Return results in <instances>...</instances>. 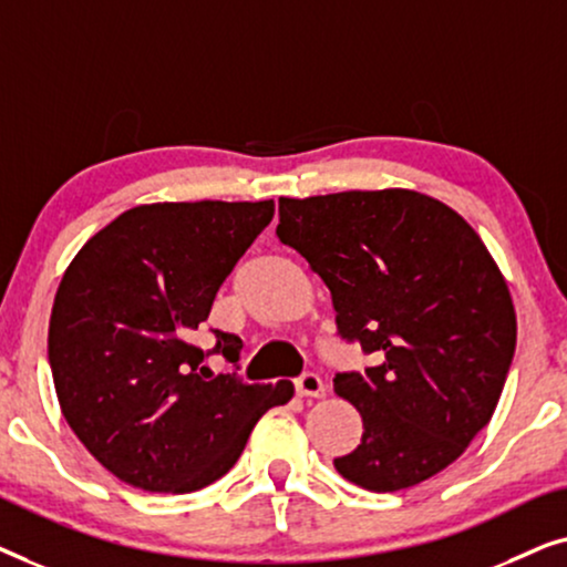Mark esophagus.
I'll use <instances>...</instances> for the list:
<instances>
[{"mask_svg": "<svg viewBox=\"0 0 567 567\" xmlns=\"http://www.w3.org/2000/svg\"><path fill=\"white\" fill-rule=\"evenodd\" d=\"M293 386H297V394H301V398H322L324 394L322 379L317 377L315 371H305V374L293 382Z\"/></svg>", "mask_w": 567, "mask_h": 567, "instance_id": "34e87169", "label": "esophagus"}]
</instances>
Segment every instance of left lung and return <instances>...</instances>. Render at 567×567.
<instances>
[{
    "instance_id": "left-lung-1",
    "label": "left lung",
    "mask_w": 567,
    "mask_h": 567,
    "mask_svg": "<svg viewBox=\"0 0 567 567\" xmlns=\"http://www.w3.org/2000/svg\"><path fill=\"white\" fill-rule=\"evenodd\" d=\"M276 235L330 289L338 336L374 355L332 379L363 417L340 475L394 493L460 460L516 348L514 301L477 231L436 198L386 188L278 198Z\"/></svg>"
}]
</instances>
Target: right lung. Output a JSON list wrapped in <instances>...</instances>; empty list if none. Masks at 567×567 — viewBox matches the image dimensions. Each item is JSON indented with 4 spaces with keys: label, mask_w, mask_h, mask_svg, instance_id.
<instances>
[{
    "label": "right lung",
    "mask_w": 567,
    "mask_h": 567,
    "mask_svg": "<svg viewBox=\"0 0 567 567\" xmlns=\"http://www.w3.org/2000/svg\"><path fill=\"white\" fill-rule=\"evenodd\" d=\"M274 212V200L136 206L69 262L49 322L53 384L76 439L123 483L200 491L235 467L262 413L291 400V382L212 377L190 346ZM214 332L212 353L237 363L243 340Z\"/></svg>",
    "instance_id": "1"
}]
</instances>
